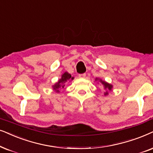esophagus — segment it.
<instances>
[{
    "mask_svg": "<svg viewBox=\"0 0 153 153\" xmlns=\"http://www.w3.org/2000/svg\"><path fill=\"white\" fill-rule=\"evenodd\" d=\"M79 78H85V77H86V74L85 73H83V74H79Z\"/></svg>",
    "mask_w": 153,
    "mask_h": 153,
    "instance_id": "1",
    "label": "esophagus"
}]
</instances>
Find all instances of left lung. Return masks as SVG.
Wrapping results in <instances>:
<instances>
[{"mask_svg": "<svg viewBox=\"0 0 153 153\" xmlns=\"http://www.w3.org/2000/svg\"><path fill=\"white\" fill-rule=\"evenodd\" d=\"M95 81H99L101 84L103 85V88H104V89L105 90V91L104 92V96H107L108 95V92L110 91H112V89H113V85H112L111 84H110V83L105 82V81L104 80H102L100 78H97L95 79Z\"/></svg>", "mask_w": 153, "mask_h": 153, "instance_id": "1", "label": "left lung"}]
</instances>
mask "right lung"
I'll return each instance as SVG.
<instances>
[{
    "instance_id": "1",
    "label": "right lung",
    "mask_w": 153,
    "mask_h": 153,
    "mask_svg": "<svg viewBox=\"0 0 153 153\" xmlns=\"http://www.w3.org/2000/svg\"><path fill=\"white\" fill-rule=\"evenodd\" d=\"M73 79H74V78L71 76L70 73H68V72L64 73L62 75V78L58 80V82L54 83V84L52 85L53 90L56 91V93H59L60 89H62L65 87V83H66L67 81L71 82V81L73 80Z\"/></svg>"
}]
</instances>
